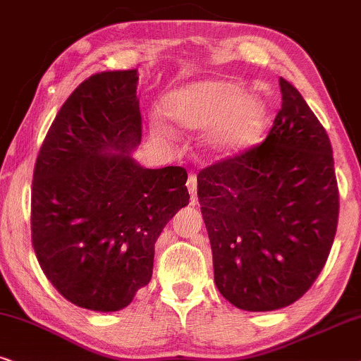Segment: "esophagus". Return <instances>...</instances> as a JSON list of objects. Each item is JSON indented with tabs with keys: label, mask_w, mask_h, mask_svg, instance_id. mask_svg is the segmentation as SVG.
I'll list each match as a JSON object with an SVG mask.
<instances>
[{
	"label": "esophagus",
	"mask_w": 361,
	"mask_h": 361,
	"mask_svg": "<svg viewBox=\"0 0 361 361\" xmlns=\"http://www.w3.org/2000/svg\"><path fill=\"white\" fill-rule=\"evenodd\" d=\"M188 191H190V195H191V200H193V203H195V198H196V175L195 173H190V176H188Z\"/></svg>",
	"instance_id": "1"
}]
</instances>
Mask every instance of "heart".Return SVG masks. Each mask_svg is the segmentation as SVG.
Segmentation results:
<instances>
[{
	"label": "heart",
	"instance_id": "1",
	"mask_svg": "<svg viewBox=\"0 0 361 361\" xmlns=\"http://www.w3.org/2000/svg\"><path fill=\"white\" fill-rule=\"evenodd\" d=\"M161 113L180 131L207 130L204 147L220 158L252 148L267 121L262 99L228 80H198L173 88L161 98ZM149 126L157 136L173 135L158 115L149 118Z\"/></svg>",
	"mask_w": 361,
	"mask_h": 361
}]
</instances>
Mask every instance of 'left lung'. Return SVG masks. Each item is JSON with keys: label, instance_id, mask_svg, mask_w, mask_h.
<instances>
[{"label": "left lung", "instance_id": "obj_1", "mask_svg": "<svg viewBox=\"0 0 361 361\" xmlns=\"http://www.w3.org/2000/svg\"><path fill=\"white\" fill-rule=\"evenodd\" d=\"M267 140L198 175L214 283L236 308L295 303L325 267L338 225V186L325 128L280 78Z\"/></svg>", "mask_w": 361, "mask_h": 361}]
</instances>
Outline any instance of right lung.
I'll list each match as a JSON object with an SVG mask.
<instances>
[{
    "instance_id": "right-lung-1",
    "label": "right lung",
    "mask_w": 361,
    "mask_h": 361,
    "mask_svg": "<svg viewBox=\"0 0 361 361\" xmlns=\"http://www.w3.org/2000/svg\"><path fill=\"white\" fill-rule=\"evenodd\" d=\"M138 70L90 76L41 145L31 240L41 270L68 302L118 312L153 275L154 243L190 203L181 166H141Z\"/></svg>"
}]
</instances>
